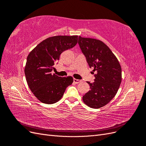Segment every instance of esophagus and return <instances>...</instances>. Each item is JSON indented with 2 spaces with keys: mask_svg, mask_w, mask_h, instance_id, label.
I'll list each match as a JSON object with an SVG mask.
<instances>
[{
  "mask_svg": "<svg viewBox=\"0 0 146 146\" xmlns=\"http://www.w3.org/2000/svg\"><path fill=\"white\" fill-rule=\"evenodd\" d=\"M74 82L75 83L78 84V83H79L80 82H81V80H78V79H76V78H74Z\"/></svg>",
  "mask_w": 146,
  "mask_h": 146,
  "instance_id": "obj_1",
  "label": "esophagus"
}]
</instances>
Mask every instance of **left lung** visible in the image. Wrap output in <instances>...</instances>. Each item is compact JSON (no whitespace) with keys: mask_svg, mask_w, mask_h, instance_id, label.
Here are the masks:
<instances>
[{"mask_svg":"<svg viewBox=\"0 0 146 146\" xmlns=\"http://www.w3.org/2000/svg\"><path fill=\"white\" fill-rule=\"evenodd\" d=\"M78 43L90 68H94V82L83 96V101L92 108H99L111 101L122 80V69L116 56L105 44L99 39L78 37Z\"/></svg>","mask_w":146,"mask_h":146,"instance_id":"8db88e82","label":"left lung"}]
</instances>
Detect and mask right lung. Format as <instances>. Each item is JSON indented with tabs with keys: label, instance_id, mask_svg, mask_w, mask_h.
I'll use <instances>...</instances> for the list:
<instances>
[{
	"label": "right lung",
	"instance_id": "right-lung-1",
	"mask_svg": "<svg viewBox=\"0 0 146 146\" xmlns=\"http://www.w3.org/2000/svg\"><path fill=\"white\" fill-rule=\"evenodd\" d=\"M78 36H54L43 40L29 54L25 75L30 89L42 103L55 104L62 98L68 86L73 82L71 76L61 77L52 74L60 54L74 47Z\"/></svg>",
	"mask_w": 146,
	"mask_h": 146
}]
</instances>
